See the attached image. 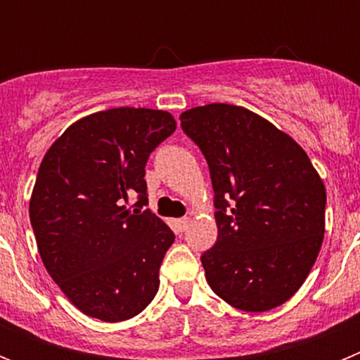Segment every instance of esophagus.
Here are the masks:
<instances>
[{
    "instance_id": "obj_1",
    "label": "esophagus",
    "mask_w": 360,
    "mask_h": 360,
    "mask_svg": "<svg viewBox=\"0 0 360 360\" xmlns=\"http://www.w3.org/2000/svg\"><path fill=\"white\" fill-rule=\"evenodd\" d=\"M173 225H174V229H176L178 232H184L187 229V225H189V218H178V219H174Z\"/></svg>"
}]
</instances>
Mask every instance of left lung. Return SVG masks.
I'll return each mask as SVG.
<instances>
[{
  "mask_svg": "<svg viewBox=\"0 0 360 360\" xmlns=\"http://www.w3.org/2000/svg\"><path fill=\"white\" fill-rule=\"evenodd\" d=\"M214 189L218 240L202 254L209 287L231 307L266 311L292 297L316 263L326 189L304 149L247 108L184 111Z\"/></svg>",
  "mask_w": 360,
  "mask_h": 360,
  "instance_id": "left-lung-1",
  "label": "left lung"
}]
</instances>
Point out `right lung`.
<instances>
[{"mask_svg": "<svg viewBox=\"0 0 360 360\" xmlns=\"http://www.w3.org/2000/svg\"><path fill=\"white\" fill-rule=\"evenodd\" d=\"M176 129L171 113L113 108L73 122L44 155L30 224L44 266L82 314L119 323L157 295L174 234L148 203L146 162ZM136 198L139 210L125 203Z\"/></svg>", "mask_w": 360, "mask_h": 360, "instance_id": "add662e5", "label": "right lung"}]
</instances>
